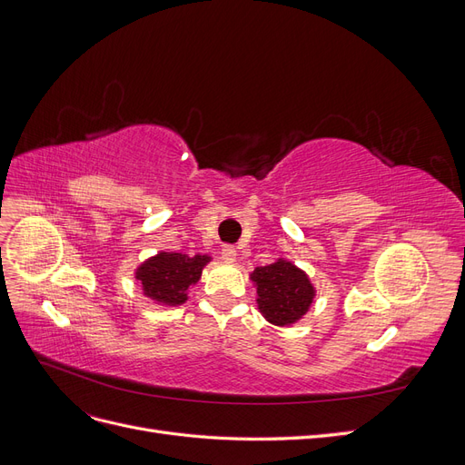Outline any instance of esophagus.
Returning <instances> with one entry per match:
<instances>
[{
    "label": "esophagus",
    "mask_w": 465,
    "mask_h": 465,
    "mask_svg": "<svg viewBox=\"0 0 465 465\" xmlns=\"http://www.w3.org/2000/svg\"><path fill=\"white\" fill-rule=\"evenodd\" d=\"M221 258H223L224 262L232 263V262L236 260V248L231 246V244H224V246L221 248Z\"/></svg>",
    "instance_id": "34e87169"
}]
</instances>
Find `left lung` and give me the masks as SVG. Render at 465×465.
Instances as JSON below:
<instances>
[{
    "mask_svg": "<svg viewBox=\"0 0 465 465\" xmlns=\"http://www.w3.org/2000/svg\"><path fill=\"white\" fill-rule=\"evenodd\" d=\"M258 287V306L267 322L289 326L302 318L312 304L314 287L306 273L287 260L256 267L250 275Z\"/></svg>",
    "mask_w": 465,
    "mask_h": 465,
    "instance_id": "1",
    "label": "left lung"
}]
</instances>
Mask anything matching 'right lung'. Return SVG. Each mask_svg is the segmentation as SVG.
I'll use <instances>...</instances> for the list:
<instances>
[{
	"label": "right lung",
	"instance_id": "obj_1",
	"mask_svg": "<svg viewBox=\"0 0 465 465\" xmlns=\"http://www.w3.org/2000/svg\"><path fill=\"white\" fill-rule=\"evenodd\" d=\"M209 256H188L161 252L139 265L135 277L142 281L147 297L161 304L176 306L188 299V289L200 281Z\"/></svg>",
	"mask_w": 465,
	"mask_h": 465
}]
</instances>
